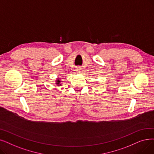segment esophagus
I'll return each mask as SVG.
<instances>
[{
    "mask_svg": "<svg viewBox=\"0 0 154 154\" xmlns=\"http://www.w3.org/2000/svg\"><path fill=\"white\" fill-rule=\"evenodd\" d=\"M76 72H78V73H80V72H82V68L81 67H80V66H78V67H77V69H76Z\"/></svg>",
    "mask_w": 154,
    "mask_h": 154,
    "instance_id": "1",
    "label": "esophagus"
}]
</instances>
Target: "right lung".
I'll return each instance as SVG.
<instances>
[{
  "mask_svg": "<svg viewBox=\"0 0 154 154\" xmlns=\"http://www.w3.org/2000/svg\"><path fill=\"white\" fill-rule=\"evenodd\" d=\"M56 84L58 85V86H60V85H62V84H61V81L59 79H57V80H56Z\"/></svg>",
  "mask_w": 154,
  "mask_h": 154,
  "instance_id": "right-lung-1",
  "label": "right lung"
}]
</instances>
